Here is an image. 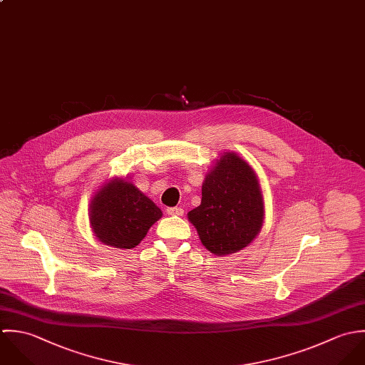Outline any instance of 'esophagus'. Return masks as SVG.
<instances>
[{
    "instance_id": "1",
    "label": "esophagus",
    "mask_w": 365,
    "mask_h": 365,
    "mask_svg": "<svg viewBox=\"0 0 365 365\" xmlns=\"http://www.w3.org/2000/svg\"><path fill=\"white\" fill-rule=\"evenodd\" d=\"M166 212L169 216H183V213H185V210L182 207H169Z\"/></svg>"
}]
</instances>
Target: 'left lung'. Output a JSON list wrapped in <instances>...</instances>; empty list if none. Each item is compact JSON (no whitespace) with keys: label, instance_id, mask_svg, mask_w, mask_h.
<instances>
[{"label":"left lung","instance_id":"left-lung-1","mask_svg":"<svg viewBox=\"0 0 365 365\" xmlns=\"http://www.w3.org/2000/svg\"><path fill=\"white\" fill-rule=\"evenodd\" d=\"M203 245L216 255L247 247L259 232L264 203L251 166L224 153L202 187V203L187 215Z\"/></svg>","mask_w":365,"mask_h":365}]
</instances>
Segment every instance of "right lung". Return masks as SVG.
Masks as SVG:
<instances>
[{"instance_id":"right-lung-1","label":"right lung","mask_w":365,"mask_h":365,"mask_svg":"<svg viewBox=\"0 0 365 365\" xmlns=\"http://www.w3.org/2000/svg\"><path fill=\"white\" fill-rule=\"evenodd\" d=\"M162 212L133 183L114 179L104 186L90 206V222L96 237L115 248H134Z\"/></svg>"}]
</instances>
